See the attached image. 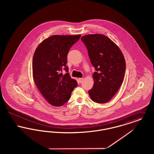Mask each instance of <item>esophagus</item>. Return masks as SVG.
<instances>
[{
  "label": "esophagus",
  "mask_w": 154,
  "mask_h": 154,
  "mask_svg": "<svg viewBox=\"0 0 154 154\" xmlns=\"http://www.w3.org/2000/svg\"><path fill=\"white\" fill-rule=\"evenodd\" d=\"M82 81H83V79H82V78H80L78 79V82L79 83H81Z\"/></svg>",
  "instance_id": "obj_1"
}]
</instances>
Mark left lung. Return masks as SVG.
I'll use <instances>...</instances> for the list:
<instances>
[{
  "mask_svg": "<svg viewBox=\"0 0 154 154\" xmlns=\"http://www.w3.org/2000/svg\"><path fill=\"white\" fill-rule=\"evenodd\" d=\"M81 39L95 69L93 74L94 84L88 94L94 102H108L124 80L126 63L123 54L111 39L101 34L88 35Z\"/></svg>",
  "mask_w": 154,
  "mask_h": 154,
  "instance_id": "left-lung-1",
  "label": "left lung"
}]
</instances>
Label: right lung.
Returning <instances> with one entry per match:
<instances>
[{
  "label": "right lung",
  "mask_w": 154,
  "mask_h": 154,
  "mask_svg": "<svg viewBox=\"0 0 154 154\" xmlns=\"http://www.w3.org/2000/svg\"><path fill=\"white\" fill-rule=\"evenodd\" d=\"M79 35H54L44 40L34 53L33 77L47 101L59 107L70 99L77 82L72 79L66 66L69 50L80 38ZM65 70L66 73H62Z\"/></svg>",
  "instance_id": "right-lung-1"
}]
</instances>
